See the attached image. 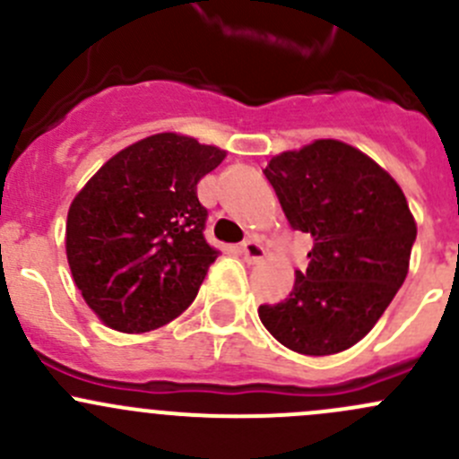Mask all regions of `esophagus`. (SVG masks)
Wrapping results in <instances>:
<instances>
[{
	"mask_svg": "<svg viewBox=\"0 0 459 459\" xmlns=\"http://www.w3.org/2000/svg\"><path fill=\"white\" fill-rule=\"evenodd\" d=\"M242 255L248 264H257L262 262L264 255H266V251H264V247L257 242V239H248V242L242 244Z\"/></svg>",
	"mask_w": 459,
	"mask_h": 459,
	"instance_id": "1",
	"label": "esophagus"
}]
</instances>
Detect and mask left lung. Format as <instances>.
I'll return each mask as SVG.
<instances>
[{
	"label": "left lung",
	"instance_id": "1",
	"mask_svg": "<svg viewBox=\"0 0 459 459\" xmlns=\"http://www.w3.org/2000/svg\"><path fill=\"white\" fill-rule=\"evenodd\" d=\"M264 175L295 230L313 238L307 271L280 304L257 308L286 349L333 355L358 344L404 284L418 224L400 184L367 152L316 140Z\"/></svg>",
	"mask_w": 459,
	"mask_h": 459
}]
</instances>
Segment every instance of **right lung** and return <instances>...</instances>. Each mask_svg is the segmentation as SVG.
<instances>
[{"label":"right lung","mask_w":459,"mask_h":459,"mask_svg":"<svg viewBox=\"0 0 459 459\" xmlns=\"http://www.w3.org/2000/svg\"><path fill=\"white\" fill-rule=\"evenodd\" d=\"M226 151L157 133L110 157L73 200L66 257L92 313L119 333L182 316L217 251L204 239L197 182Z\"/></svg>","instance_id":"obj_1"}]
</instances>
